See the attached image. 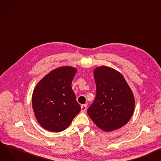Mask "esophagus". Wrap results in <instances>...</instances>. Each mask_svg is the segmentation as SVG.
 I'll list each match as a JSON object with an SVG mask.
<instances>
[{"mask_svg": "<svg viewBox=\"0 0 161 161\" xmlns=\"http://www.w3.org/2000/svg\"><path fill=\"white\" fill-rule=\"evenodd\" d=\"M86 109H87V105L84 104L81 106V113H84L85 111H86Z\"/></svg>", "mask_w": 161, "mask_h": 161, "instance_id": "obj_1", "label": "esophagus"}]
</instances>
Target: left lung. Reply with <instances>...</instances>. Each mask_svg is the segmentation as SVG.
Listing matches in <instances>:
<instances>
[{
    "mask_svg": "<svg viewBox=\"0 0 161 161\" xmlns=\"http://www.w3.org/2000/svg\"><path fill=\"white\" fill-rule=\"evenodd\" d=\"M96 98L87 110L93 122L109 132L120 129L130 121L135 109L133 93L123 75L107 66L94 70Z\"/></svg>",
    "mask_w": 161,
    "mask_h": 161,
    "instance_id": "1",
    "label": "left lung"
}]
</instances>
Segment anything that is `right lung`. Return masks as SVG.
Wrapping results in <instances>:
<instances>
[{
    "label": "right lung",
    "mask_w": 161,
    "mask_h": 161,
    "mask_svg": "<svg viewBox=\"0 0 161 161\" xmlns=\"http://www.w3.org/2000/svg\"><path fill=\"white\" fill-rule=\"evenodd\" d=\"M77 69L63 66L52 70L37 84L32 94V108L39 124L52 132H60L69 126L80 111L72 89Z\"/></svg>",
    "instance_id": "1"
}]
</instances>
